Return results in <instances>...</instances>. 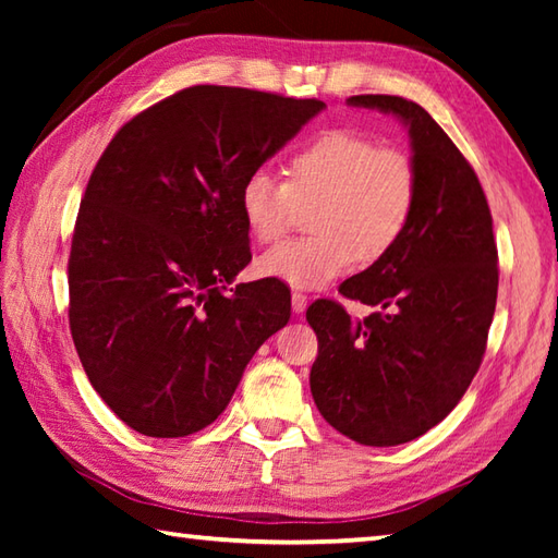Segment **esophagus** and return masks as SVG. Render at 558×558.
I'll return each mask as SVG.
<instances>
[{"label":"esophagus","instance_id":"esophagus-1","mask_svg":"<svg viewBox=\"0 0 558 558\" xmlns=\"http://www.w3.org/2000/svg\"><path fill=\"white\" fill-rule=\"evenodd\" d=\"M306 310V298L302 292H292V312L302 314Z\"/></svg>","mask_w":558,"mask_h":558}]
</instances>
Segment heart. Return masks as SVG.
<instances>
[{"mask_svg": "<svg viewBox=\"0 0 558 558\" xmlns=\"http://www.w3.org/2000/svg\"><path fill=\"white\" fill-rule=\"evenodd\" d=\"M286 182L264 170L244 177L240 213L258 244L282 240L310 208V236L260 256L258 270L298 290H318L357 264H376L405 234L420 194V174L405 150L333 129L294 148Z\"/></svg>", "mask_w": 558, "mask_h": 558, "instance_id": "heart-1", "label": "heart"}]
</instances>
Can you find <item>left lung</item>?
<instances>
[{
	"label": "left lung",
	"mask_w": 558,
	"mask_h": 558,
	"mask_svg": "<svg viewBox=\"0 0 558 558\" xmlns=\"http://www.w3.org/2000/svg\"><path fill=\"white\" fill-rule=\"evenodd\" d=\"M348 102L408 126L420 194L400 242L338 290L376 312L352 322L333 300L306 310L318 338L310 386L333 429L364 446H398L441 422L475 378L496 310L499 252L477 174L429 112L398 96Z\"/></svg>",
	"instance_id": "left-lung-1"
}]
</instances>
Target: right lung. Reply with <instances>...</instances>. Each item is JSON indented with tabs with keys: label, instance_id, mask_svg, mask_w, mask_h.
I'll use <instances>...</instances> for the list:
<instances>
[{
	"label": "right lung",
	"instance_id": "1",
	"mask_svg": "<svg viewBox=\"0 0 558 558\" xmlns=\"http://www.w3.org/2000/svg\"><path fill=\"white\" fill-rule=\"evenodd\" d=\"M326 105L192 86L114 134L81 198L69 328L90 386L134 432L180 438L218 420L248 360L290 322L248 260L240 186Z\"/></svg>",
	"mask_w": 558,
	"mask_h": 558
}]
</instances>
